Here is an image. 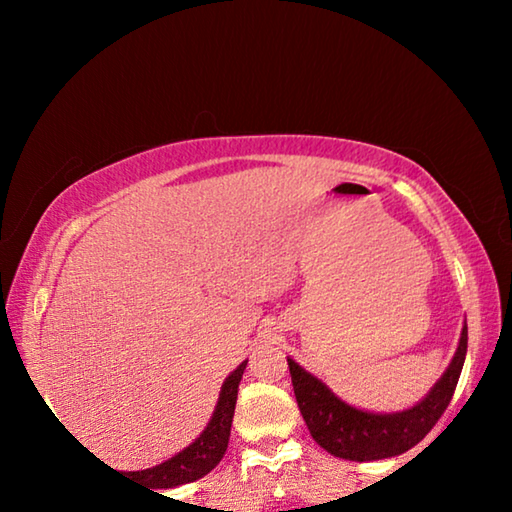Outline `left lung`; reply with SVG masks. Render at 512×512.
<instances>
[{"instance_id":"left-lung-1","label":"left lung","mask_w":512,"mask_h":512,"mask_svg":"<svg viewBox=\"0 0 512 512\" xmlns=\"http://www.w3.org/2000/svg\"><path fill=\"white\" fill-rule=\"evenodd\" d=\"M467 352V325H463L461 341L449 368L436 381L429 395L411 409L400 413H370L354 409L336 397L318 377L289 361L291 384L296 393L302 418L311 438L332 456L345 461H381L409 452L433 429L440 415L452 402L458 377H461Z\"/></svg>"}]
</instances>
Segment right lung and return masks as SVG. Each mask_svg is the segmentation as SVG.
<instances>
[{"label": "right lung", "instance_id": "1", "mask_svg": "<svg viewBox=\"0 0 512 512\" xmlns=\"http://www.w3.org/2000/svg\"><path fill=\"white\" fill-rule=\"evenodd\" d=\"M246 363L248 361L239 363V368L235 372H230L228 379L223 381L219 402H216V409L212 413V420L207 422L205 431L194 440L192 445L185 447L183 452L176 454L173 458H169V461L149 467V470L128 472V474L137 476V479L146 485H151V488H176V485L192 483L196 479H203L207 472H212L223 458L225 449H228L239 381L246 370Z\"/></svg>", "mask_w": 512, "mask_h": 512}]
</instances>
